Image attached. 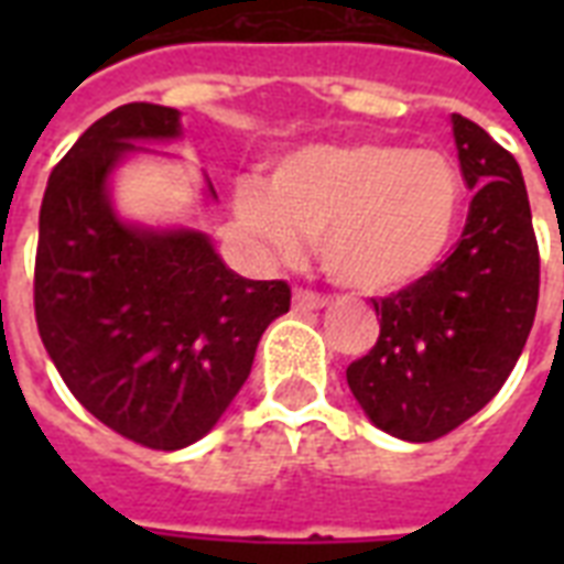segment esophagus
<instances>
[{
	"instance_id": "34e87169",
	"label": "esophagus",
	"mask_w": 564,
	"mask_h": 564,
	"mask_svg": "<svg viewBox=\"0 0 564 564\" xmlns=\"http://www.w3.org/2000/svg\"><path fill=\"white\" fill-rule=\"evenodd\" d=\"M330 304V299L327 295H318V292L313 290H295V295H292V310L295 313H310V310H322Z\"/></svg>"
}]
</instances>
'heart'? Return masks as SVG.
<instances>
[{
  "label": "heart",
  "mask_w": 564,
  "mask_h": 564,
  "mask_svg": "<svg viewBox=\"0 0 564 564\" xmlns=\"http://www.w3.org/2000/svg\"><path fill=\"white\" fill-rule=\"evenodd\" d=\"M463 207V172L445 152L392 143L310 145L274 166L269 189H234L239 228L265 260L292 263L316 239L325 272L369 295L427 278Z\"/></svg>",
  "instance_id": "b5f03b06"
}]
</instances>
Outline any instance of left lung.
I'll return each instance as SVG.
<instances>
[{
  "label": "left lung",
  "instance_id": "left-lung-1",
  "mask_svg": "<svg viewBox=\"0 0 564 564\" xmlns=\"http://www.w3.org/2000/svg\"><path fill=\"white\" fill-rule=\"evenodd\" d=\"M465 187L454 254L375 301L380 336L345 371L377 427L406 442L447 436L507 383L539 307V242L521 166L477 122L454 113Z\"/></svg>",
  "mask_w": 564,
  "mask_h": 564
}]
</instances>
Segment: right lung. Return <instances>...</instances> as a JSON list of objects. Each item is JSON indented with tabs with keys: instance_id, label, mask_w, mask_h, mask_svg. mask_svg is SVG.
Listing matches in <instances>:
<instances>
[{
	"instance_id": "add662e5",
	"label": "right lung",
	"mask_w": 564,
	"mask_h": 564,
	"mask_svg": "<svg viewBox=\"0 0 564 564\" xmlns=\"http://www.w3.org/2000/svg\"><path fill=\"white\" fill-rule=\"evenodd\" d=\"M178 134V110L149 101L93 122L48 175L34 257V318L55 369L105 427L152 451L210 433L292 299L286 281L230 272L198 230L117 219L113 166L137 140Z\"/></svg>"
}]
</instances>
